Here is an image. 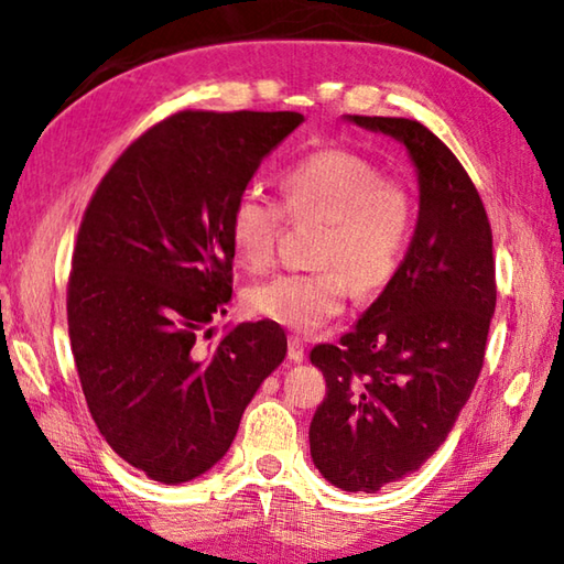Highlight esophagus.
Listing matches in <instances>:
<instances>
[{"label": "esophagus", "mask_w": 564, "mask_h": 564, "mask_svg": "<svg viewBox=\"0 0 564 564\" xmlns=\"http://www.w3.org/2000/svg\"><path fill=\"white\" fill-rule=\"evenodd\" d=\"M288 357H290V361H294V364H300L302 359H304V344H302V339L300 337H290V344H288Z\"/></svg>", "instance_id": "esophagus-1"}]
</instances>
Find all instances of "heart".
Instances as JSON below:
<instances>
[{"instance_id": "obj_1", "label": "heart", "mask_w": 564, "mask_h": 564, "mask_svg": "<svg viewBox=\"0 0 564 564\" xmlns=\"http://www.w3.org/2000/svg\"><path fill=\"white\" fill-rule=\"evenodd\" d=\"M284 210L294 220H322V270L274 274L247 290V307L294 332H312L344 310L349 288L371 294L393 280L409 250L416 205L359 153L324 148L304 155L280 177ZM282 230L280 205L257 191L235 197L227 217L232 252L262 270Z\"/></svg>"}]
</instances>
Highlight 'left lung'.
I'll use <instances>...</instances> for the list:
<instances>
[{"label":"left lung","instance_id":"left-lung-1","mask_svg":"<svg viewBox=\"0 0 564 564\" xmlns=\"http://www.w3.org/2000/svg\"><path fill=\"white\" fill-rule=\"evenodd\" d=\"M399 141L416 167L419 220L399 272L341 341L310 359L327 379L310 426L314 466L347 492L419 470L456 423L496 312L492 232L476 185L426 126L344 116Z\"/></svg>","mask_w":564,"mask_h":564}]
</instances>
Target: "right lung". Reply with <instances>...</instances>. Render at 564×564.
<instances>
[{
	"instance_id": "1",
	"label": "right lung",
	"mask_w": 564,
	"mask_h": 564,
	"mask_svg": "<svg viewBox=\"0 0 564 564\" xmlns=\"http://www.w3.org/2000/svg\"><path fill=\"white\" fill-rule=\"evenodd\" d=\"M297 111H181L104 175L68 276V337L88 411L118 456L177 486L232 446L262 381L288 357L270 319L203 347L232 297L227 217Z\"/></svg>"
}]
</instances>
